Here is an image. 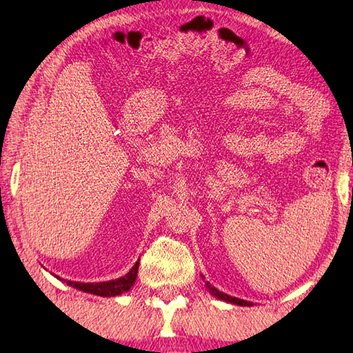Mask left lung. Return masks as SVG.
<instances>
[{"label": "left lung", "instance_id": "left-lung-1", "mask_svg": "<svg viewBox=\"0 0 353 353\" xmlns=\"http://www.w3.org/2000/svg\"><path fill=\"white\" fill-rule=\"evenodd\" d=\"M201 277L204 279V276H201ZM205 288H207L208 291H210L212 296H214V297L222 300V301H228V303H233V305H237V306H253V301H247V300H242V299L228 296V294H224L222 291L216 290V288L212 286L208 282H205Z\"/></svg>", "mask_w": 353, "mask_h": 353}]
</instances>
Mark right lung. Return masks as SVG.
Masks as SVG:
<instances>
[{
	"mask_svg": "<svg viewBox=\"0 0 353 353\" xmlns=\"http://www.w3.org/2000/svg\"><path fill=\"white\" fill-rule=\"evenodd\" d=\"M139 265H140V259L135 262L134 267L129 270L128 274H125L123 277H119L116 280H110V282L83 283V282H71V280H65V282L68 286H73L79 291L94 294V296L116 297V296H120V294L128 292L129 290H131L132 285L135 283L137 272H139ZM56 279H61V277L56 276Z\"/></svg>",
	"mask_w": 353,
	"mask_h": 353,
	"instance_id": "add662e5",
	"label": "right lung"
}]
</instances>
